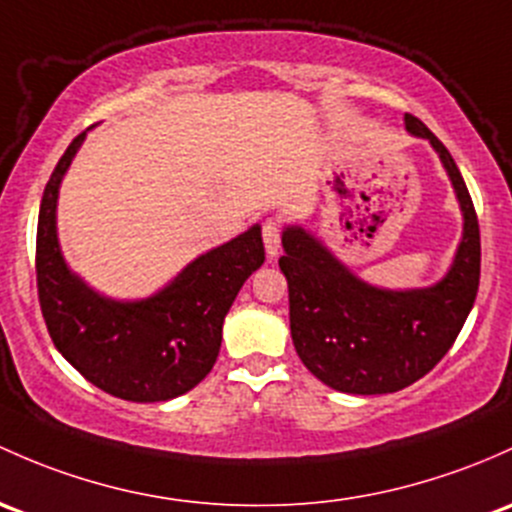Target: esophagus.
<instances>
[{"instance_id": "esophagus-1", "label": "esophagus", "mask_w": 512, "mask_h": 512, "mask_svg": "<svg viewBox=\"0 0 512 512\" xmlns=\"http://www.w3.org/2000/svg\"><path fill=\"white\" fill-rule=\"evenodd\" d=\"M262 240H265V250L270 257L279 255V245H282V235H279V225L274 220H267L262 225Z\"/></svg>"}]
</instances>
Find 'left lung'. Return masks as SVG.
Segmentation results:
<instances>
[{
    "label": "left lung",
    "mask_w": 512,
    "mask_h": 512,
    "mask_svg": "<svg viewBox=\"0 0 512 512\" xmlns=\"http://www.w3.org/2000/svg\"><path fill=\"white\" fill-rule=\"evenodd\" d=\"M412 137L427 139L464 215L459 247L439 282L385 289L360 279L304 225L282 230L279 270L289 284V326L301 363L338 392L385 395L417 383L444 358L473 309L481 277V233L449 149L405 115Z\"/></svg>",
    "instance_id": "1"
}]
</instances>
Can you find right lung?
Masks as SVG:
<instances>
[{
  "mask_svg": "<svg viewBox=\"0 0 512 512\" xmlns=\"http://www.w3.org/2000/svg\"><path fill=\"white\" fill-rule=\"evenodd\" d=\"M85 132L48 179L36 230V284L58 353L100 390L127 402H164L193 390L215 365L225 314L265 262L262 228L252 225L213 247L147 299H112L68 267L56 228L61 181Z\"/></svg>",
  "mask_w": 512,
  "mask_h": 512,
  "instance_id": "add662e5",
  "label": "right lung"
}]
</instances>
